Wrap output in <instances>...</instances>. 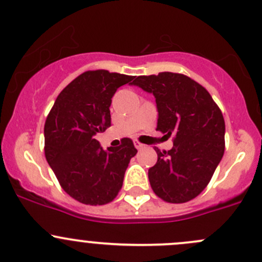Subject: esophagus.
I'll return each mask as SVG.
<instances>
[{"label":"esophagus","mask_w":262,"mask_h":262,"mask_svg":"<svg viewBox=\"0 0 262 262\" xmlns=\"http://www.w3.org/2000/svg\"><path fill=\"white\" fill-rule=\"evenodd\" d=\"M134 147H136L137 149H143V148H144V144H142V143L139 142H134Z\"/></svg>","instance_id":"1"}]
</instances>
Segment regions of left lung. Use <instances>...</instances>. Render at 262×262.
<instances>
[{
    "instance_id": "8db88e82",
    "label": "left lung",
    "mask_w": 262,
    "mask_h": 262,
    "mask_svg": "<svg viewBox=\"0 0 262 262\" xmlns=\"http://www.w3.org/2000/svg\"><path fill=\"white\" fill-rule=\"evenodd\" d=\"M132 85L156 98L157 130L168 137L176 134L172 149H157L158 161L148 170L154 193L170 203L193 200L206 188L224 156L221 110L202 85L182 74L138 76Z\"/></svg>"
}]
</instances>
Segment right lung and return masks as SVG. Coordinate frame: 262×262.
Wrapping results in <instances>:
<instances>
[{
	"label": "right lung",
	"mask_w": 262,
	"mask_h": 262,
	"mask_svg": "<svg viewBox=\"0 0 262 262\" xmlns=\"http://www.w3.org/2000/svg\"><path fill=\"white\" fill-rule=\"evenodd\" d=\"M133 79L106 70L86 71L60 93L48 115L43 128L46 161L66 193L85 205L114 200L137 154L129 138L106 150L95 139L112 124L113 95Z\"/></svg>",
	"instance_id": "right-lung-1"
}]
</instances>
